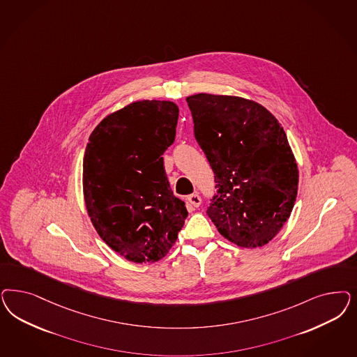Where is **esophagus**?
Masks as SVG:
<instances>
[{"instance_id":"obj_1","label":"esophagus","mask_w":357,"mask_h":357,"mask_svg":"<svg viewBox=\"0 0 357 357\" xmlns=\"http://www.w3.org/2000/svg\"><path fill=\"white\" fill-rule=\"evenodd\" d=\"M188 202L193 207H198L201 205V197L198 196V193H193L190 196H188Z\"/></svg>"}]
</instances>
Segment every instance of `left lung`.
Segmentation results:
<instances>
[{"label":"left lung","instance_id":"1","mask_svg":"<svg viewBox=\"0 0 357 357\" xmlns=\"http://www.w3.org/2000/svg\"><path fill=\"white\" fill-rule=\"evenodd\" d=\"M197 142L215 177L207 215L231 243L256 248L288 220L298 192V165L287 134L263 105L236 96L186 97Z\"/></svg>","mask_w":357,"mask_h":357}]
</instances>
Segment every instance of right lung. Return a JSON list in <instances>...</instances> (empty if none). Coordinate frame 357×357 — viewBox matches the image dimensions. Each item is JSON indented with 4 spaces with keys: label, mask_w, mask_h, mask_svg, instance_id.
Instances as JSON below:
<instances>
[{
    "label": "right lung",
    "mask_w": 357,
    "mask_h": 357,
    "mask_svg": "<svg viewBox=\"0 0 357 357\" xmlns=\"http://www.w3.org/2000/svg\"><path fill=\"white\" fill-rule=\"evenodd\" d=\"M177 119L172 101H135L105 116L86 144L82 189L88 215L100 238L134 263L162 259L188 217L161 158L174 142Z\"/></svg>",
    "instance_id": "obj_1"
}]
</instances>
